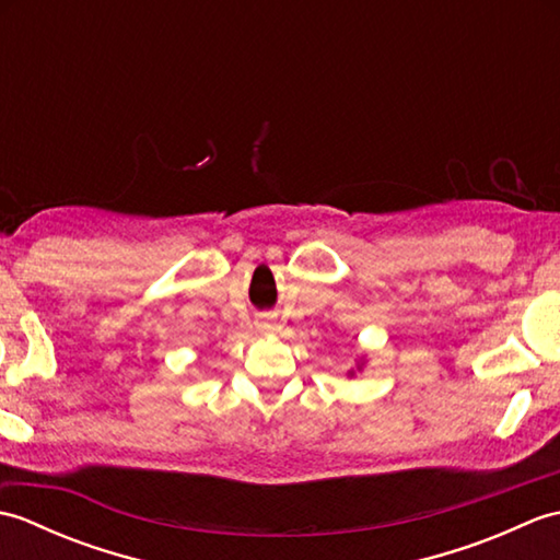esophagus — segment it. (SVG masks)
I'll return each mask as SVG.
<instances>
[{"instance_id":"obj_1","label":"esophagus","mask_w":560,"mask_h":560,"mask_svg":"<svg viewBox=\"0 0 560 560\" xmlns=\"http://www.w3.org/2000/svg\"><path fill=\"white\" fill-rule=\"evenodd\" d=\"M259 329H271L269 323H259Z\"/></svg>"}]
</instances>
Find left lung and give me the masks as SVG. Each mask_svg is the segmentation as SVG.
I'll return each mask as SVG.
<instances>
[{"mask_svg":"<svg viewBox=\"0 0 560 560\" xmlns=\"http://www.w3.org/2000/svg\"><path fill=\"white\" fill-rule=\"evenodd\" d=\"M349 375H353V371H349Z\"/></svg>","mask_w":560,"mask_h":560,"instance_id":"left-lung-1","label":"left lung"}]
</instances>
